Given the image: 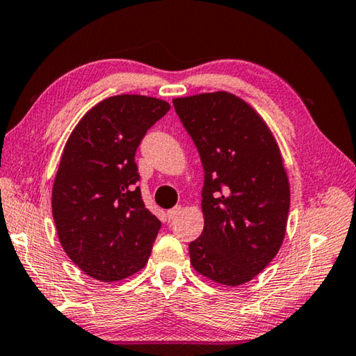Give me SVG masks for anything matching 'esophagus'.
<instances>
[{"label":"esophagus","mask_w":356,"mask_h":356,"mask_svg":"<svg viewBox=\"0 0 356 356\" xmlns=\"http://www.w3.org/2000/svg\"><path fill=\"white\" fill-rule=\"evenodd\" d=\"M181 207H175V208H172V209H168L167 211V219L168 220H173L175 217H178L179 214H181Z\"/></svg>","instance_id":"34e87169"}]
</instances>
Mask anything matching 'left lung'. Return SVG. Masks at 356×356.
I'll return each mask as SVG.
<instances>
[{
  "label": "left lung",
  "mask_w": 356,
  "mask_h": 356,
  "mask_svg": "<svg viewBox=\"0 0 356 356\" xmlns=\"http://www.w3.org/2000/svg\"><path fill=\"white\" fill-rule=\"evenodd\" d=\"M204 170V228L189 244L191 264L225 286L250 282L275 258L288 223L291 191L270 128L229 92L175 98Z\"/></svg>",
  "instance_id": "obj_1"
}]
</instances>
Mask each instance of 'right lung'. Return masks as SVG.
<instances>
[{
  "label": "right lung",
  "mask_w": 356,
  "mask_h": 356,
  "mask_svg": "<svg viewBox=\"0 0 356 356\" xmlns=\"http://www.w3.org/2000/svg\"><path fill=\"white\" fill-rule=\"evenodd\" d=\"M170 104L145 95L109 97L72 131L56 173L51 209L59 242L86 275L112 283L147 264L161 228L136 188L142 137Z\"/></svg>",
  "instance_id": "1"
}]
</instances>
